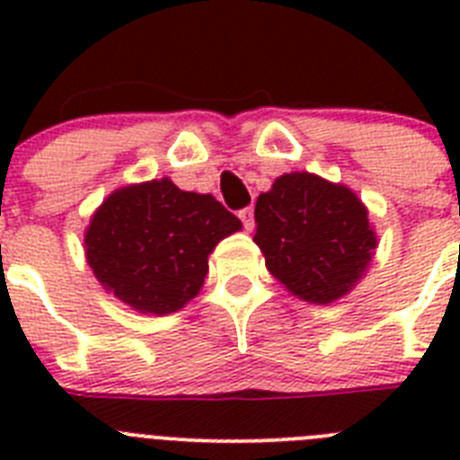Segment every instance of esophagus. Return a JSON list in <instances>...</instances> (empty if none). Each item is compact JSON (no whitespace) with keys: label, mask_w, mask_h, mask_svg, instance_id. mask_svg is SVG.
<instances>
[{"label":"esophagus","mask_w":460,"mask_h":460,"mask_svg":"<svg viewBox=\"0 0 460 460\" xmlns=\"http://www.w3.org/2000/svg\"><path fill=\"white\" fill-rule=\"evenodd\" d=\"M239 218H242V223L246 230H253V209H251V207H246V209H239Z\"/></svg>","instance_id":"1"}]
</instances>
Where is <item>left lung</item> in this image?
<instances>
[{
	"mask_svg": "<svg viewBox=\"0 0 460 460\" xmlns=\"http://www.w3.org/2000/svg\"><path fill=\"white\" fill-rule=\"evenodd\" d=\"M255 237L270 274L292 295L332 304L364 276L377 237L355 190L318 174H280L255 202Z\"/></svg>",
	"mask_w": 460,
	"mask_h": 460,
	"instance_id": "1",
	"label": "left lung"
}]
</instances>
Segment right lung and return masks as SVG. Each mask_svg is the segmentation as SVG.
<instances>
[{
    "label": "right lung",
    "mask_w": 460,
    "mask_h": 460,
    "mask_svg": "<svg viewBox=\"0 0 460 460\" xmlns=\"http://www.w3.org/2000/svg\"><path fill=\"white\" fill-rule=\"evenodd\" d=\"M242 221L209 193L168 177L110 193L89 221L84 253L108 292L137 313L180 311L200 292L209 253Z\"/></svg>",
    "instance_id": "1"
}]
</instances>
